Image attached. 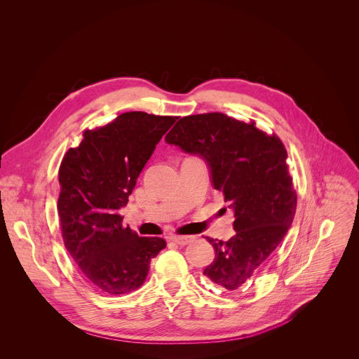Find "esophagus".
Here are the masks:
<instances>
[{
  "label": "esophagus",
  "mask_w": 359,
  "mask_h": 359,
  "mask_svg": "<svg viewBox=\"0 0 359 359\" xmlns=\"http://www.w3.org/2000/svg\"><path fill=\"white\" fill-rule=\"evenodd\" d=\"M172 241H173L175 244H177V245H187V244H190V243L193 241V238H191V236L175 235V236H172Z\"/></svg>",
  "instance_id": "1"
}]
</instances>
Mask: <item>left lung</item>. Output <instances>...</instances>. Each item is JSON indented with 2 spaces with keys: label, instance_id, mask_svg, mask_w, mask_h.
I'll return each mask as SVG.
<instances>
[{
  "label": "left lung",
  "instance_id": "left-lung-1",
  "mask_svg": "<svg viewBox=\"0 0 359 359\" xmlns=\"http://www.w3.org/2000/svg\"><path fill=\"white\" fill-rule=\"evenodd\" d=\"M200 156L233 212V236L207 238L215 258L204 275L225 292L240 290L289 231L297 204L287 152L276 135L221 112L180 118L165 138Z\"/></svg>",
  "mask_w": 359,
  "mask_h": 359
}]
</instances>
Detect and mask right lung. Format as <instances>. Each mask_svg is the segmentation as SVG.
<instances>
[{
  "label": "right lung",
  "mask_w": 359,
  "mask_h": 359,
  "mask_svg": "<svg viewBox=\"0 0 359 359\" xmlns=\"http://www.w3.org/2000/svg\"><path fill=\"white\" fill-rule=\"evenodd\" d=\"M177 116L124 112L107 126L84 131L59 169L57 214L65 247L84 278L100 292L126 294L147 279L151 261L165 247L159 236L124 228L137 179Z\"/></svg>",
  "instance_id": "right-lung-1"
}]
</instances>
